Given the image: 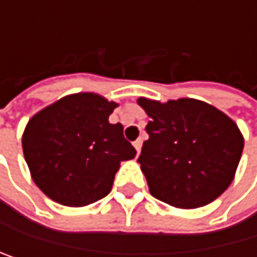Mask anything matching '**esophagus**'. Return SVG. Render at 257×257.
Listing matches in <instances>:
<instances>
[{
    "label": "esophagus",
    "mask_w": 257,
    "mask_h": 257,
    "mask_svg": "<svg viewBox=\"0 0 257 257\" xmlns=\"http://www.w3.org/2000/svg\"><path fill=\"white\" fill-rule=\"evenodd\" d=\"M133 147H135L136 152L139 153V152H141V147H143V139H136L135 143H133Z\"/></svg>",
    "instance_id": "34e87169"
}]
</instances>
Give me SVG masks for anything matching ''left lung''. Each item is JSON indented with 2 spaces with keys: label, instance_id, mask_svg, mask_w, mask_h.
<instances>
[{
  "label": "left lung",
  "instance_id": "1",
  "mask_svg": "<svg viewBox=\"0 0 257 257\" xmlns=\"http://www.w3.org/2000/svg\"><path fill=\"white\" fill-rule=\"evenodd\" d=\"M138 104L150 118L138 162L152 196L184 210L219 198L234 179L243 150L237 124L193 98H138Z\"/></svg>",
  "mask_w": 257,
  "mask_h": 257
}]
</instances>
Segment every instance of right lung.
<instances>
[{"label": "right lung", "instance_id": "1", "mask_svg": "<svg viewBox=\"0 0 257 257\" xmlns=\"http://www.w3.org/2000/svg\"><path fill=\"white\" fill-rule=\"evenodd\" d=\"M116 102L92 92L67 95L29 119L23 152L43 193L66 207H85L111 190L121 162L136 156L121 124H110Z\"/></svg>", "mask_w": 257, "mask_h": 257}]
</instances>
